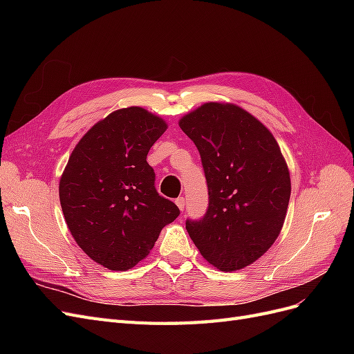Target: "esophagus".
Listing matches in <instances>:
<instances>
[{"instance_id": "obj_1", "label": "esophagus", "mask_w": 354, "mask_h": 354, "mask_svg": "<svg viewBox=\"0 0 354 354\" xmlns=\"http://www.w3.org/2000/svg\"><path fill=\"white\" fill-rule=\"evenodd\" d=\"M176 205L180 208V211H185V198H177Z\"/></svg>"}]
</instances>
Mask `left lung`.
Listing matches in <instances>:
<instances>
[{
    "mask_svg": "<svg viewBox=\"0 0 354 354\" xmlns=\"http://www.w3.org/2000/svg\"><path fill=\"white\" fill-rule=\"evenodd\" d=\"M178 125L201 153L208 209L187 220L190 239L223 272L252 264L279 236L291 177L276 138L254 115L233 103L208 102Z\"/></svg>",
    "mask_w": 354,
    "mask_h": 354,
    "instance_id": "left-lung-1",
    "label": "left lung"
}]
</instances>
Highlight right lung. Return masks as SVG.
I'll return each instance as SVG.
<instances>
[{"label":"right lung","mask_w":354,"mask_h":354,"mask_svg":"<svg viewBox=\"0 0 354 354\" xmlns=\"http://www.w3.org/2000/svg\"><path fill=\"white\" fill-rule=\"evenodd\" d=\"M167 128L162 118L138 106L118 109L82 136L60 177L68 229L106 269H133L178 217L176 203L159 196L146 160Z\"/></svg>","instance_id":"obj_1"}]
</instances>
